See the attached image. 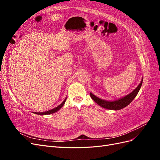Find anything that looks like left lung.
Segmentation results:
<instances>
[{
  "instance_id": "left-lung-1",
  "label": "left lung",
  "mask_w": 160,
  "mask_h": 160,
  "mask_svg": "<svg viewBox=\"0 0 160 160\" xmlns=\"http://www.w3.org/2000/svg\"><path fill=\"white\" fill-rule=\"evenodd\" d=\"M142 83L143 77L139 85L132 92H131L130 93L123 97V98H121L119 99H115L113 101H107L99 98L98 97L93 95L91 92L90 93V96L92 99H93L97 104H98L99 106H101V107L110 110H119L126 107V106H128L134 99V98L138 95L140 88H141Z\"/></svg>"
}]
</instances>
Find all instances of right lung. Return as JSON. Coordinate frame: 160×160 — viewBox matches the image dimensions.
I'll return each instance as SVG.
<instances>
[{"label": "right lung", "mask_w": 160, "mask_h": 160, "mask_svg": "<svg viewBox=\"0 0 160 160\" xmlns=\"http://www.w3.org/2000/svg\"><path fill=\"white\" fill-rule=\"evenodd\" d=\"M66 99H67V98L64 99V101H62V102L59 105H58L57 107H56L55 108H53L52 109L49 110V111H45V112H33V113H35V114H37V115H49V114L54 113L57 112V111H59L62 107V106L64 105L65 101H66Z\"/></svg>", "instance_id": "1"}]
</instances>
